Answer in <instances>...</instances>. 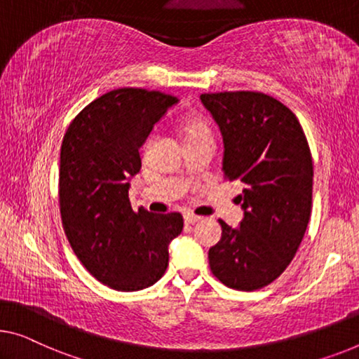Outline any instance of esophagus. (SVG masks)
I'll use <instances>...</instances> for the list:
<instances>
[{"mask_svg":"<svg viewBox=\"0 0 359 359\" xmlns=\"http://www.w3.org/2000/svg\"><path fill=\"white\" fill-rule=\"evenodd\" d=\"M184 221H185V224H196V222L201 221V217L195 216V214L187 212V214H184Z\"/></svg>","mask_w":359,"mask_h":359,"instance_id":"esophagus-1","label":"esophagus"}]
</instances>
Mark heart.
Wrapping results in <instances>:
<instances>
[{
	"instance_id": "heart-1",
	"label": "heart",
	"mask_w": 359,
	"mask_h": 359,
	"mask_svg": "<svg viewBox=\"0 0 359 359\" xmlns=\"http://www.w3.org/2000/svg\"><path fill=\"white\" fill-rule=\"evenodd\" d=\"M184 135L185 138L210 137V127L201 119H189L184 124Z\"/></svg>"
}]
</instances>
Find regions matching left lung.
Masks as SVG:
<instances>
[{"label": "left lung", "mask_w": 359, "mask_h": 359, "mask_svg": "<svg viewBox=\"0 0 359 359\" xmlns=\"http://www.w3.org/2000/svg\"><path fill=\"white\" fill-rule=\"evenodd\" d=\"M201 103L219 126L226 177L245 184L238 227L219 221L221 240L210 248L212 274L235 290L276 280L306 232L313 201V159L297 116L258 92L205 93Z\"/></svg>", "instance_id": "obj_1"}]
</instances>
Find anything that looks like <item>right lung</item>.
Listing matches in <instances>:
<instances>
[{"label":"right lung","mask_w":359,"mask_h":359,"mask_svg":"<svg viewBox=\"0 0 359 359\" xmlns=\"http://www.w3.org/2000/svg\"><path fill=\"white\" fill-rule=\"evenodd\" d=\"M175 96L142 88L104 93L79 112L61 147L60 205L64 232L96 280L121 292L161 279L179 212L132 210L130 182L142 169L140 147Z\"/></svg>","instance_id":"right-lung-1"}]
</instances>
